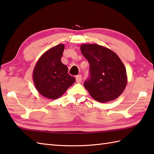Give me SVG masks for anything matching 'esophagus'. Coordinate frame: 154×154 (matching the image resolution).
I'll list each match as a JSON object with an SVG mask.
<instances>
[{
  "label": "esophagus",
  "instance_id": "34e87169",
  "mask_svg": "<svg viewBox=\"0 0 154 154\" xmlns=\"http://www.w3.org/2000/svg\"><path fill=\"white\" fill-rule=\"evenodd\" d=\"M82 80V78L81 75H78V76L76 77V81L77 83H81Z\"/></svg>",
  "mask_w": 154,
  "mask_h": 154
}]
</instances>
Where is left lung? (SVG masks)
Segmentation results:
<instances>
[{"label":"left lung","instance_id":"obj_1","mask_svg":"<svg viewBox=\"0 0 154 154\" xmlns=\"http://www.w3.org/2000/svg\"><path fill=\"white\" fill-rule=\"evenodd\" d=\"M80 51L90 64V77L84 83L90 95L102 103L118 98L128 82L126 70L119 56L96 44L82 45Z\"/></svg>","mask_w":154,"mask_h":154}]
</instances>
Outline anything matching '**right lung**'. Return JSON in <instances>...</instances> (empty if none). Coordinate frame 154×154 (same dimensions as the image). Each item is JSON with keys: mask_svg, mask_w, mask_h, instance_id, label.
<instances>
[{"mask_svg": "<svg viewBox=\"0 0 154 154\" xmlns=\"http://www.w3.org/2000/svg\"><path fill=\"white\" fill-rule=\"evenodd\" d=\"M64 50L63 44L50 48L40 56L33 70L36 89L46 98H60L76 81L74 77L68 74V67L61 62Z\"/></svg>", "mask_w": 154, "mask_h": 154, "instance_id": "1", "label": "right lung"}]
</instances>
